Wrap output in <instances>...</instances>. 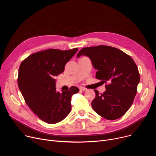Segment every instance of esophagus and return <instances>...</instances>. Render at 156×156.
Masks as SVG:
<instances>
[{
	"instance_id": "obj_1",
	"label": "esophagus",
	"mask_w": 156,
	"mask_h": 156,
	"mask_svg": "<svg viewBox=\"0 0 156 156\" xmlns=\"http://www.w3.org/2000/svg\"><path fill=\"white\" fill-rule=\"evenodd\" d=\"M79 88H80V90H82V91H85V90H87L86 88H85L83 87H80Z\"/></svg>"
}]
</instances>
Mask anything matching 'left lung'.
Listing matches in <instances>:
<instances>
[{"label": "left lung", "instance_id": "1", "mask_svg": "<svg viewBox=\"0 0 156 156\" xmlns=\"http://www.w3.org/2000/svg\"><path fill=\"white\" fill-rule=\"evenodd\" d=\"M81 55L88 57L97 70L95 77L101 82L108 83L106 90L91 103L95 112L108 120L122 116L132 105L140 81V74L133 59L124 52L111 46L99 45L85 47L79 51Z\"/></svg>", "mask_w": 156, "mask_h": 156}]
</instances>
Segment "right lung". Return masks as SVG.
Segmentation results:
<instances>
[{
    "instance_id": "1",
    "label": "right lung",
    "mask_w": 156,
    "mask_h": 156,
    "mask_svg": "<svg viewBox=\"0 0 156 156\" xmlns=\"http://www.w3.org/2000/svg\"><path fill=\"white\" fill-rule=\"evenodd\" d=\"M78 51L47 49L29 55L21 63L18 84L24 101L38 118L48 124L60 122L71 109L73 94L76 87L69 90L57 92L55 77L64 70L65 65Z\"/></svg>"
}]
</instances>
